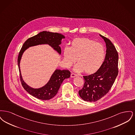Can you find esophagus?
<instances>
[{
    "label": "esophagus",
    "instance_id": "1",
    "mask_svg": "<svg viewBox=\"0 0 135 135\" xmlns=\"http://www.w3.org/2000/svg\"><path fill=\"white\" fill-rule=\"evenodd\" d=\"M76 76H77V75L76 74H74V73H71V77H72V78L76 77Z\"/></svg>",
    "mask_w": 135,
    "mask_h": 135
}]
</instances>
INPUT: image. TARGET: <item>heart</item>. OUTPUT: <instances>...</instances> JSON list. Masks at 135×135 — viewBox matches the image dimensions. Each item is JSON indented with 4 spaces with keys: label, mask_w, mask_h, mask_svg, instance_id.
<instances>
[{
    "label": "heart",
    "mask_w": 135,
    "mask_h": 135,
    "mask_svg": "<svg viewBox=\"0 0 135 135\" xmlns=\"http://www.w3.org/2000/svg\"><path fill=\"white\" fill-rule=\"evenodd\" d=\"M105 57V50L102 44L89 38L74 39L70 46L64 50V60L67 67H70L77 59L78 64L74 67L77 72L83 71L92 73L102 65Z\"/></svg>",
    "instance_id": "obj_1"
}]
</instances>
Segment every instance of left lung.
<instances>
[{"instance_id":"1","label":"left lung","mask_w":135,"mask_h":135,"mask_svg":"<svg viewBox=\"0 0 135 135\" xmlns=\"http://www.w3.org/2000/svg\"><path fill=\"white\" fill-rule=\"evenodd\" d=\"M99 35L106 43V54L103 64L95 73L84 76V87L78 91L84 101L96 102L107 94L114 84L118 73V55L109 39Z\"/></svg>"}]
</instances>
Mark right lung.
<instances>
[{
  "label": "right lung",
  "instance_id": "obj_1",
  "mask_svg": "<svg viewBox=\"0 0 135 135\" xmlns=\"http://www.w3.org/2000/svg\"><path fill=\"white\" fill-rule=\"evenodd\" d=\"M63 38H65L64 36L60 33L42 31L28 39L22 46L18 58L20 80L24 89L32 96L42 100L51 99L56 95L64 79L70 77L71 73L68 70L56 69L51 75L49 81L44 86L37 89L33 88L24 81L21 74L20 65L24 52L29 47L41 45H48L60 55L61 49L60 45L61 44L62 39Z\"/></svg>",
  "mask_w": 135,
  "mask_h": 135
}]
</instances>
